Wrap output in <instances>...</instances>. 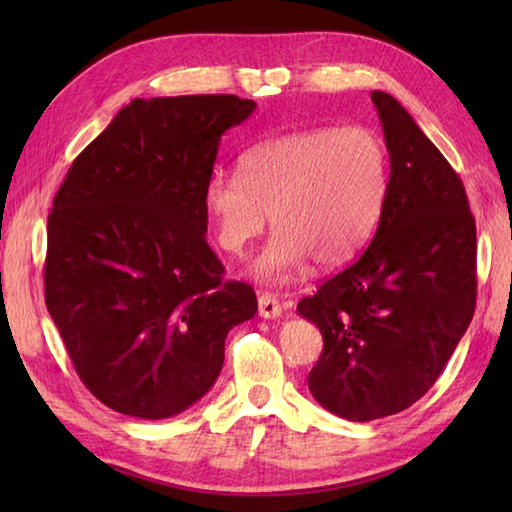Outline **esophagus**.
<instances>
[{"instance_id":"34e87169","label":"esophagus","mask_w":512,"mask_h":512,"mask_svg":"<svg viewBox=\"0 0 512 512\" xmlns=\"http://www.w3.org/2000/svg\"><path fill=\"white\" fill-rule=\"evenodd\" d=\"M257 301H259V317H264V319L281 317V303L275 295H270V292H262Z\"/></svg>"}]
</instances>
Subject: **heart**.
<instances>
[{"instance_id": "1", "label": "heart", "mask_w": 512, "mask_h": 512, "mask_svg": "<svg viewBox=\"0 0 512 512\" xmlns=\"http://www.w3.org/2000/svg\"><path fill=\"white\" fill-rule=\"evenodd\" d=\"M389 151L365 125L297 129L248 149L242 173L217 169L204 184L215 242L231 255L273 222L253 266L270 281L297 277L310 257L341 266L365 246L389 193Z\"/></svg>"}]
</instances>
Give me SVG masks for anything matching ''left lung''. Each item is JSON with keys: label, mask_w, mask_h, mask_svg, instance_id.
Segmentation results:
<instances>
[{"label": "left lung", "mask_w": 512, "mask_h": 512, "mask_svg": "<svg viewBox=\"0 0 512 512\" xmlns=\"http://www.w3.org/2000/svg\"><path fill=\"white\" fill-rule=\"evenodd\" d=\"M389 151V193L361 257L299 301L323 352L319 405L352 422L391 416L442 374L473 319L477 237L464 184L394 96L372 92Z\"/></svg>", "instance_id": "1"}]
</instances>
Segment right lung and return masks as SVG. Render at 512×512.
Listing matches in <instances>:
<instances>
[{
    "label": "right lung",
    "mask_w": 512,
    "mask_h": 512,
    "mask_svg": "<svg viewBox=\"0 0 512 512\" xmlns=\"http://www.w3.org/2000/svg\"><path fill=\"white\" fill-rule=\"evenodd\" d=\"M235 94L136 99L85 147L48 215L46 306L103 405L160 420L220 376L224 341L255 317L206 244L204 184L220 138L255 112Z\"/></svg>",
    "instance_id": "obj_1"
}]
</instances>
